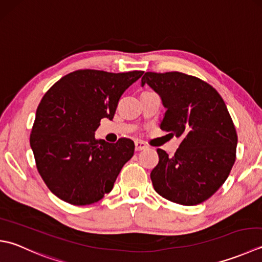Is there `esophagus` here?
<instances>
[{"label": "esophagus", "mask_w": 262, "mask_h": 262, "mask_svg": "<svg viewBox=\"0 0 262 262\" xmlns=\"http://www.w3.org/2000/svg\"><path fill=\"white\" fill-rule=\"evenodd\" d=\"M147 148V145L143 141H135V150L136 151H142Z\"/></svg>", "instance_id": "obj_1"}]
</instances>
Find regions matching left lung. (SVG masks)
<instances>
[{
  "label": "left lung",
  "instance_id": "left-lung-1",
  "mask_svg": "<svg viewBox=\"0 0 262 262\" xmlns=\"http://www.w3.org/2000/svg\"><path fill=\"white\" fill-rule=\"evenodd\" d=\"M145 84L166 107L161 129L182 138L173 157L157 150L153 187L182 206L202 203L225 183L236 158L237 135L227 106L211 85L177 71L145 73Z\"/></svg>",
  "mask_w": 262,
  "mask_h": 262
}]
</instances>
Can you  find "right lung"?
Returning a JSON list of instances; mask_svg holds the SVG:
<instances>
[{"label":"right lung","instance_id":"1","mask_svg":"<svg viewBox=\"0 0 262 262\" xmlns=\"http://www.w3.org/2000/svg\"><path fill=\"white\" fill-rule=\"evenodd\" d=\"M143 71L76 70L43 96L30 134L36 167L54 195L74 206L100 201L111 192L134 142L96 140L102 118L112 120L121 95Z\"/></svg>","mask_w":262,"mask_h":262}]
</instances>
